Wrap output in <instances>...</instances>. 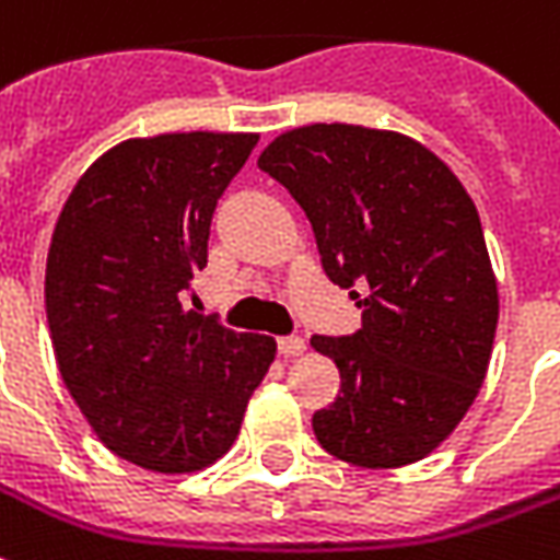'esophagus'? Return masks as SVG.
Segmentation results:
<instances>
[{"label": "esophagus", "mask_w": 560, "mask_h": 560, "mask_svg": "<svg viewBox=\"0 0 560 560\" xmlns=\"http://www.w3.org/2000/svg\"><path fill=\"white\" fill-rule=\"evenodd\" d=\"M303 351H306V339L303 336H281L279 339V354H284V358H296Z\"/></svg>", "instance_id": "34e87169"}]
</instances>
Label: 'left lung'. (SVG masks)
Instances as JSON below:
<instances>
[{"label":"left lung","mask_w":560,"mask_h":560,"mask_svg":"<svg viewBox=\"0 0 560 560\" xmlns=\"http://www.w3.org/2000/svg\"><path fill=\"white\" fill-rule=\"evenodd\" d=\"M257 166L291 190L327 279L363 308L358 334L312 336L342 378L312 416L318 443L373 470L428 457L476 400L498 330V279L470 194L421 142L354 124L281 132Z\"/></svg>","instance_id":"obj_1"}]
</instances>
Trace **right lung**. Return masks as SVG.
<instances>
[{
    "instance_id": "1",
    "label": "right lung",
    "mask_w": 560,
    "mask_h": 560,
    "mask_svg": "<svg viewBox=\"0 0 560 560\" xmlns=\"http://www.w3.org/2000/svg\"><path fill=\"white\" fill-rule=\"evenodd\" d=\"M254 132H163L105 151L50 236L45 308L62 382L117 457L194 472L226 455L276 339L182 306Z\"/></svg>"
}]
</instances>
